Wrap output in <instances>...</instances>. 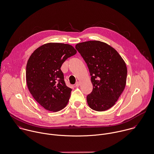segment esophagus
Here are the masks:
<instances>
[{"label": "esophagus", "mask_w": 154, "mask_h": 154, "mask_svg": "<svg viewBox=\"0 0 154 154\" xmlns=\"http://www.w3.org/2000/svg\"><path fill=\"white\" fill-rule=\"evenodd\" d=\"M80 82H77L76 83H75V86L76 87H79L80 85Z\"/></svg>", "instance_id": "esophagus-1"}]
</instances>
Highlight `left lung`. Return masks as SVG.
<instances>
[{
    "instance_id": "8db88e82",
    "label": "left lung",
    "mask_w": 154,
    "mask_h": 154,
    "mask_svg": "<svg viewBox=\"0 0 154 154\" xmlns=\"http://www.w3.org/2000/svg\"><path fill=\"white\" fill-rule=\"evenodd\" d=\"M75 48L87 63L91 76L93 91L87 96L88 105L96 111L111 108L125 86V62L114 48L100 41L79 43Z\"/></svg>"
}]
</instances>
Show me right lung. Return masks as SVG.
Returning <instances> with one entry per match:
<instances>
[{
	"mask_svg": "<svg viewBox=\"0 0 154 154\" xmlns=\"http://www.w3.org/2000/svg\"><path fill=\"white\" fill-rule=\"evenodd\" d=\"M77 51L68 44L48 43L37 48L26 66V82L34 99L45 109L58 112L67 105L71 89L67 87L62 64Z\"/></svg>",
	"mask_w": 154,
	"mask_h": 154,
	"instance_id": "1",
	"label": "right lung"
}]
</instances>
